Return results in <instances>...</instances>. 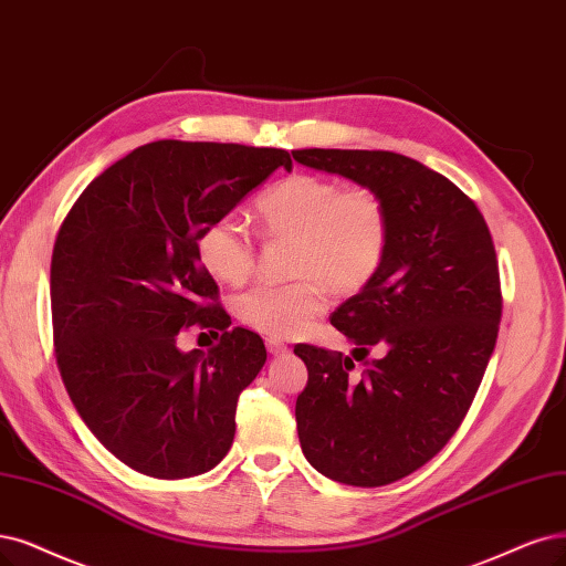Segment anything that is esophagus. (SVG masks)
Instances as JSON below:
<instances>
[{"instance_id":"esophagus-1","label":"esophagus","mask_w":566,"mask_h":566,"mask_svg":"<svg viewBox=\"0 0 566 566\" xmlns=\"http://www.w3.org/2000/svg\"><path fill=\"white\" fill-rule=\"evenodd\" d=\"M265 347H268V352L272 354V357H282V354L289 352V347L282 340H277V338H268Z\"/></svg>"}]
</instances>
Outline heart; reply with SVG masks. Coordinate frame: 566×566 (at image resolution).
Wrapping results in <instances>:
<instances>
[{
    "label": "heart",
    "instance_id": "obj_1",
    "mask_svg": "<svg viewBox=\"0 0 566 566\" xmlns=\"http://www.w3.org/2000/svg\"><path fill=\"white\" fill-rule=\"evenodd\" d=\"M263 230L294 240L286 284H256L238 298V317L270 338H294L326 307L333 294H357L382 268L389 249V209L370 186L296 172L272 184L256 202ZM205 270L223 284H242L256 263V242L235 212L209 221L198 238Z\"/></svg>",
    "mask_w": 566,
    "mask_h": 566
}]
</instances>
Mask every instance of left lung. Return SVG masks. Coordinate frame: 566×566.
I'll use <instances>...</instances> for the list:
<instances>
[{
    "label": "left lung",
    "instance_id": "1",
    "mask_svg": "<svg viewBox=\"0 0 566 566\" xmlns=\"http://www.w3.org/2000/svg\"><path fill=\"white\" fill-rule=\"evenodd\" d=\"M312 170L378 191L389 209L382 268L331 324L352 357L296 345L307 366L296 422L307 462L338 483L380 488L424 467L467 417L494 352L501 284L490 228L443 175L391 151H291ZM384 349L354 376V360Z\"/></svg>",
    "mask_w": 566,
    "mask_h": 566
}]
</instances>
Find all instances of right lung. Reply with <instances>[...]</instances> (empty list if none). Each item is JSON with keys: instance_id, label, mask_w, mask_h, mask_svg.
<instances>
[{"instance_id": "obj_1", "label": "right lung", "mask_w": 566, "mask_h": 566, "mask_svg": "<svg viewBox=\"0 0 566 566\" xmlns=\"http://www.w3.org/2000/svg\"><path fill=\"white\" fill-rule=\"evenodd\" d=\"M277 167L291 172L284 149L144 144L95 177L57 230L51 312L62 382L97 441L144 475H200L233 443L238 396L268 354L259 333L228 331L198 238ZM184 325L221 329L222 340L207 355L181 353Z\"/></svg>"}]
</instances>
